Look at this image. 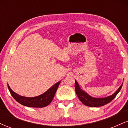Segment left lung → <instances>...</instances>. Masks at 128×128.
I'll use <instances>...</instances> for the list:
<instances>
[{"mask_svg":"<svg viewBox=\"0 0 128 128\" xmlns=\"http://www.w3.org/2000/svg\"><path fill=\"white\" fill-rule=\"evenodd\" d=\"M122 86L123 83L122 84L120 87L117 89V90L111 96L105 97V98H98L90 96L87 92H86L85 91L80 88L76 80H75L74 88H75L76 94H77L80 102L82 103L84 105L90 107H99L104 106V105H106V104L110 103L111 101H112L115 98V97L117 96V94L119 92L122 87Z\"/></svg>","mask_w":128,"mask_h":128,"instance_id":"8db88e82","label":"left lung"}]
</instances>
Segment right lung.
<instances>
[{"label": "right lung", "mask_w": 128, "mask_h": 128, "mask_svg": "<svg viewBox=\"0 0 128 128\" xmlns=\"http://www.w3.org/2000/svg\"><path fill=\"white\" fill-rule=\"evenodd\" d=\"M61 81L58 82L51 86L49 90L44 92L42 94L38 96L28 98L20 96L18 94L16 93L11 90L10 86L8 84V88L10 90V93L17 102L19 104L28 107H34V108H42L48 106L50 104L54 99V96Z\"/></svg>", "instance_id": "obj_1"}]
</instances>
